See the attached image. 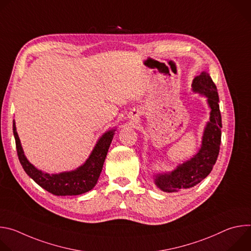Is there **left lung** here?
Wrapping results in <instances>:
<instances>
[{
	"instance_id": "obj_1",
	"label": "left lung",
	"mask_w": 251,
	"mask_h": 251,
	"mask_svg": "<svg viewBox=\"0 0 251 251\" xmlns=\"http://www.w3.org/2000/svg\"><path fill=\"white\" fill-rule=\"evenodd\" d=\"M192 87L194 92L207 98L210 108L209 122L204 128L201 148L193 158L176 166L170 173L155 176L156 186L166 193H175L198 185L211 172L220 153L223 125L217 86L209 75L202 71L195 77Z\"/></svg>"
}]
</instances>
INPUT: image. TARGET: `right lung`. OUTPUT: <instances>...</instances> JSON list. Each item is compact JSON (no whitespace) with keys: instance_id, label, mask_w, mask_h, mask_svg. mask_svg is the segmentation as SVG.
<instances>
[{"instance_id":"add662e5","label":"right lung","mask_w":251,"mask_h":251,"mask_svg":"<svg viewBox=\"0 0 251 251\" xmlns=\"http://www.w3.org/2000/svg\"><path fill=\"white\" fill-rule=\"evenodd\" d=\"M13 132L20 163L25 172L35 183L55 196H77L89 192L96 185L115 129L107 131L100 137L89 158L82 166L75 171L62 172L59 174L44 173L30 164L24 154L15 121L13 123Z\"/></svg>"}]
</instances>
